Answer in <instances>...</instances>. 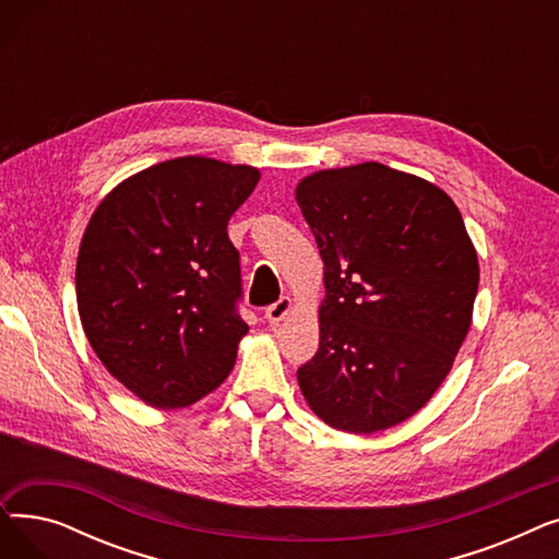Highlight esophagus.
I'll use <instances>...</instances> for the list:
<instances>
[{
  "label": "esophagus",
  "instance_id": "obj_1",
  "mask_svg": "<svg viewBox=\"0 0 559 559\" xmlns=\"http://www.w3.org/2000/svg\"><path fill=\"white\" fill-rule=\"evenodd\" d=\"M292 310V299L289 297H281L276 304H272L267 310H264V319L270 321V324H278V321Z\"/></svg>",
  "mask_w": 559,
  "mask_h": 559
}]
</instances>
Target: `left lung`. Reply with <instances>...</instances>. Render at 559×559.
Here are the masks:
<instances>
[{
    "label": "left lung",
    "mask_w": 559,
    "mask_h": 559,
    "mask_svg": "<svg viewBox=\"0 0 559 559\" xmlns=\"http://www.w3.org/2000/svg\"><path fill=\"white\" fill-rule=\"evenodd\" d=\"M297 203L326 281L301 392L337 430L392 428L442 385L472 326L480 272L462 215L437 186L380 163L317 171Z\"/></svg>",
    "instance_id": "1"
}]
</instances>
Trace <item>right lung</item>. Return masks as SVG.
Returning a JSON list of instances; mask_svg holds the SVG:
<instances>
[{"instance_id": "right-lung-1", "label": "right lung", "mask_w": 559, "mask_h": 559, "mask_svg": "<svg viewBox=\"0 0 559 559\" xmlns=\"http://www.w3.org/2000/svg\"><path fill=\"white\" fill-rule=\"evenodd\" d=\"M249 165L186 156L117 186L85 228L76 304L104 367L154 407H186L230 373L249 326L228 219Z\"/></svg>"}]
</instances>
